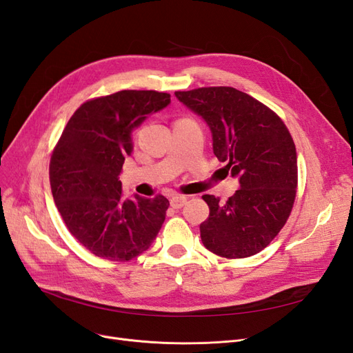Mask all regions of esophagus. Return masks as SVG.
Returning a JSON list of instances; mask_svg holds the SVG:
<instances>
[{
	"instance_id": "1",
	"label": "esophagus",
	"mask_w": 353,
	"mask_h": 353,
	"mask_svg": "<svg viewBox=\"0 0 353 353\" xmlns=\"http://www.w3.org/2000/svg\"><path fill=\"white\" fill-rule=\"evenodd\" d=\"M187 203V197L185 196H174L170 197V206L174 209H181Z\"/></svg>"
}]
</instances>
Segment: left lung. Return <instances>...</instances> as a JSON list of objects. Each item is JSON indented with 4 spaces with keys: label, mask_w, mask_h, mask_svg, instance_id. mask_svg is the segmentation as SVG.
I'll return each mask as SVG.
<instances>
[{
    "label": "left lung",
    "mask_w": 353,
    "mask_h": 353,
    "mask_svg": "<svg viewBox=\"0 0 353 353\" xmlns=\"http://www.w3.org/2000/svg\"><path fill=\"white\" fill-rule=\"evenodd\" d=\"M175 97L208 123L213 153L240 184L225 203L203 196L209 218L200 223L201 243L222 258L259 253L294 203L297 156L290 132L271 109L236 88L176 91Z\"/></svg>",
    "instance_id": "1"
}]
</instances>
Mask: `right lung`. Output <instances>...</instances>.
I'll return each instance as SVG.
<instances>
[{"label": "right lung", "mask_w": 353, "mask_h": 353, "mask_svg": "<svg viewBox=\"0 0 353 353\" xmlns=\"http://www.w3.org/2000/svg\"><path fill=\"white\" fill-rule=\"evenodd\" d=\"M170 95L125 90L83 103L52 152L51 193L68 230L99 258L131 261L150 248L166 216L163 196L123 199L119 174L131 135Z\"/></svg>", "instance_id": "obj_1"}]
</instances>
